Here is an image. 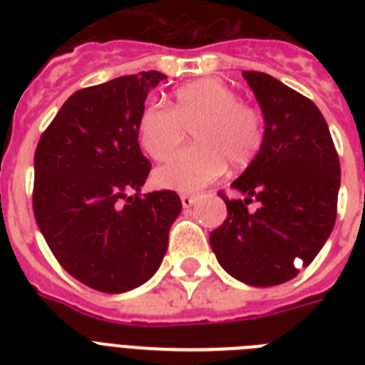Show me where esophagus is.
I'll list each match as a JSON object with an SVG mask.
<instances>
[{
	"mask_svg": "<svg viewBox=\"0 0 365 365\" xmlns=\"http://www.w3.org/2000/svg\"><path fill=\"white\" fill-rule=\"evenodd\" d=\"M180 199H182V205L183 208H191V206L195 205V200H197V197H193V195H180Z\"/></svg>",
	"mask_w": 365,
	"mask_h": 365,
	"instance_id": "34e87169",
	"label": "esophagus"
}]
</instances>
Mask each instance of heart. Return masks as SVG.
<instances>
[{
  "label": "heart",
  "instance_id": "1",
  "mask_svg": "<svg viewBox=\"0 0 365 365\" xmlns=\"http://www.w3.org/2000/svg\"><path fill=\"white\" fill-rule=\"evenodd\" d=\"M191 126L195 145L155 170V183L160 187L199 191L225 170V163L231 168L248 166L265 140L259 111L214 77L178 87L172 108L148 102L138 115V138L151 159L163 160L176 151Z\"/></svg>",
  "mask_w": 365,
  "mask_h": 365
}]
</instances>
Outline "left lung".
Wrapping results in <instances>:
<instances>
[{
    "mask_svg": "<svg viewBox=\"0 0 365 365\" xmlns=\"http://www.w3.org/2000/svg\"><path fill=\"white\" fill-rule=\"evenodd\" d=\"M265 119L259 155L231 187L225 222L210 233L220 265L250 286L297 277L334 231L341 183L339 157L328 123L312 100L261 71H242ZM262 206L247 212L251 197Z\"/></svg>",
    "mask_w": 365,
    "mask_h": 365,
    "instance_id": "8db88e82",
    "label": "left lung"
}]
</instances>
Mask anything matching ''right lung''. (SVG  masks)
<instances>
[{
	"mask_svg": "<svg viewBox=\"0 0 365 365\" xmlns=\"http://www.w3.org/2000/svg\"><path fill=\"white\" fill-rule=\"evenodd\" d=\"M163 79L140 71L77 91L34 155L37 227L71 277L104 294L153 277L182 212L174 191L140 193L151 163L138 143V115Z\"/></svg>",
	"mask_w": 365,
	"mask_h": 365,
	"instance_id": "add662e5",
	"label": "right lung"
}]
</instances>
